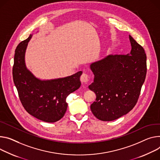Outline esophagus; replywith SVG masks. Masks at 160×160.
Wrapping results in <instances>:
<instances>
[{
	"label": "esophagus",
	"instance_id": "1",
	"mask_svg": "<svg viewBox=\"0 0 160 160\" xmlns=\"http://www.w3.org/2000/svg\"><path fill=\"white\" fill-rule=\"evenodd\" d=\"M89 79H90V77H89V75L87 73H85V72H83V73L80 77V80L82 83H87L89 81Z\"/></svg>",
	"mask_w": 160,
	"mask_h": 160
}]
</instances>
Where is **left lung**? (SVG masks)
Masks as SVG:
<instances>
[{
    "instance_id": "obj_1",
    "label": "left lung",
    "mask_w": 160,
    "mask_h": 160,
    "mask_svg": "<svg viewBox=\"0 0 160 160\" xmlns=\"http://www.w3.org/2000/svg\"><path fill=\"white\" fill-rule=\"evenodd\" d=\"M129 38V53L109 55L91 65L94 78L89 88L96 95L91 110L101 121H113L132 110L146 79V54L130 35Z\"/></svg>"
}]
</instances>
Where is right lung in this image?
<instances>
[{"label":"right lung","instance_id":"right-lung-1","mask_svg":"<svg viewBox=\"0 0 160 160\" xmlns=\"http://www.w3.org/2000/svg\"><path fill=\"white\" fill-rule=\"evenodd\" d=\"M31 34L17 46L14 57L12 78L25 110L33 117L47 122H55L64 115L66 98L81 85L78 71L71 76L50 80H41L28 71L25 53Z\"/></svg>","mask_w":160,"mask_h":160}]
</instances>
